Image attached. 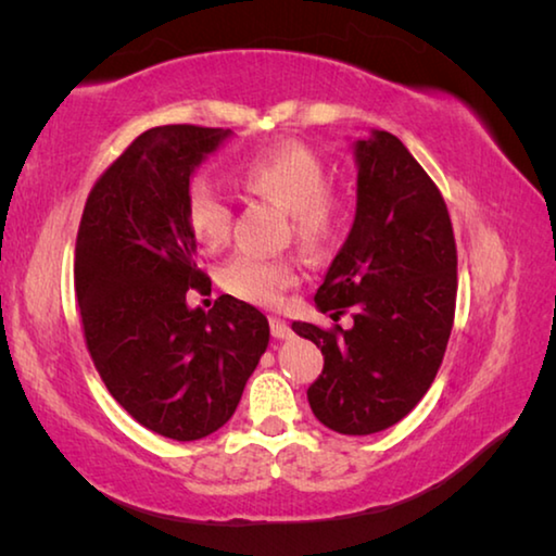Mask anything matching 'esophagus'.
Wrapping results in <instances>:
<instances>
[{
    "instance_id": "obj_1",
    "label": "esophagus",
    "mask_w": 556,
    "mask_h": 556,
    "mask_svg": "<svg viewBox=\"0 0 556 556\" xmlns=\"http://www.w3.org/2000/svg\"><path fill=\"white\" fill-rule=\"evenodd\" d=\"M269 326H271V336L279 338V341H285V338L291 336V328H289V324L285 321V318L271 316V318H269Z\"/></svg>"
}]
</instances>
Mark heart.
<instances>
[{
	"label": "heart",
	"mask_w": 556,
	"mask_h": 556,
	"mask_svg": "<svg viewBox=\"0 0 556 556\" xmlns=\"http://www.w3.org/2000/svg\"><path fill=\"white\" fill-rule=\"evenodd\" d=\"M242 188L289 213L294 238L304 248H324L341 232L345 205L326 188L328 168L314 149L301 142H281L242 162ZM188 228L205 248H220L230 238L232 211L223 193L205 176H193L186 186ZM223 287L255 304H275L281 291L296 281L287 260H269L238 252L220 269Z\"/></svg>",
	"instance_id": "heart-1"
}]
</instances>
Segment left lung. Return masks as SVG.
Here are the masks:
<instances>
[{
    "label": "left lung",
    "mask_w": 556,
    "mask_h": 556,
    "mask_svg": "<svg viewBox=\"0 0 556 556\" xmlns=\"http://www.w3.org/2000/svg\"><path fill=\"white\" fill-rule=\"evenodd\" d=\"M355 220L316 291V308L351 312L324 331L294 321L324 353L308 404L324 427L365 437L397 425L425 397L444 357L456 306V242L439 188L384 129L355 139Z\"/></svg>",
    "instance_id": "left-lung-1"
}]
</instances>
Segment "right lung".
I'll return each instance as SVG.
<instances>
[{
    "label": "right lung",
    "mask_w": 556,
    "mask_h": 556,
    "mask_svg": "<svg viewBox=\"0 0 556 556\" xmlns=\"http://www.w3.org/2000/svg\"><path fill=\"white\" fill-rule=\"evenodd\" d=\"M230 129H147L92 188L75 244V294L92 363L112 397L154 434L195 441L238 409L269 345L267 316L223 294L211 312L186 291L195 265L186 186Z\"/></svg>",
    "instance_id": "add662e5"
}]
</instances>
